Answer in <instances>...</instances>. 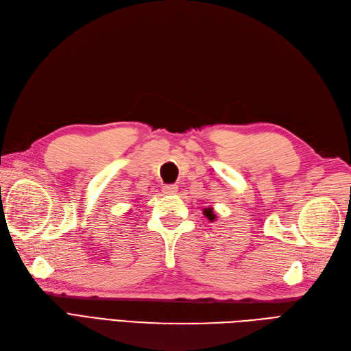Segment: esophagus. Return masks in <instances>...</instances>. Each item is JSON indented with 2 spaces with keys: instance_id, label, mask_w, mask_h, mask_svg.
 Masks as SVG:
<instances>
[{
  "instance_id": "1",
  "label": "esophagus",
  "mask_w": 351,
  "mask_h": 351,
  "mask_svg": "<svg viewBox=\"0 0 351 351\" xmlns=\"http://www.w3.org/2000/svg\"><path fill=\"white\" fill-rule=\"evenodd\" d=\"M178 192V186L176 185H165L163 186V193L165 195H175Z\"/></svg>"
}]
</instances>
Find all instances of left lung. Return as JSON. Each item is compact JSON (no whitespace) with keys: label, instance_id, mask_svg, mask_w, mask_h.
I'll list each match as a JSON object with an SVG mask.
<instances>
[{"label":"left lung","instance_id":"left-lung-1","mask_svg":"<svg viewBox=\"0 0 351 351\" xmlns=\"http://www.w3.org/2000/svg\"><path fill=\"white\" fill-rule=\"evenodd\" d=\"M204 214H205L206 217H208V218L211 219V221L215 218V215H214V213H213V208H206V210L204 211Z\"/></svg>","mask_w":351,"mask_h":351}]
</instances>
